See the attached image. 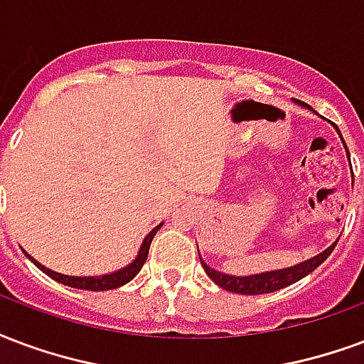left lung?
<instances>
[{
  "label": "left lung",
  "instance_id": "left-lung-1",
  "mask_svg": "<svg viewBox=\"0 0 364 364\" xmlns=\"http://www.w3.org/2000/svg\"><path fill=\"white\" fill-rule=\"evenodd\" d=\"M299 104L311 109V106H306L303 102H299ZM338 133H340V131H338ZM341 141H343V139H341ZM343 146H346L347 150L346 141H343ZM347 156H349V152H347ZM336 243H338V241H336ZM336 243L330 245V247L326 250H322L320 255L309 258L305 262H299V264L284 268V270L262 272V274H255V276H231V274H223V272L210 268L203 258H200V264H203L204 272L208 274V278L216 285H220L222 289H225V291L241 293V295H262V293H272L278 291V289H284L287 285L295 284V282H299L301 278L309 276L312 270H316V268L324 262L326 258L332 255V250L336 249ZM198 257H200V255H198Z\"/></svg>",
  "mask_w": 364,
  "mask_h": 364
}]
</instances>
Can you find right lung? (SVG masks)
Listing matches in <instances>:
<instances>
[{
  "label": "right lung",
  "instance_id": "right-lung-1",
  "mask_svg": "<svg viewBox=\"0 0 364 364\" xmlns=\"http://www.w3.org/2000/svg\"><path fill=\"white\" fill-rule=\"evenodd\" d=\"M161 228L160 225H156L154 230L150 231L146 237H144V241L141 245V250H139V255L134 258L131 264H127L125 268H121L117 272H112V274H104V276H65V274H59V272H53L50 268H46L44 264H40L38 260H34L31 255H26V257L31 258L32 262L36 264V268L44 272L46 276H50L52 279L59 282V284L69 285V287H75V289H88V291H107V289H115V287H121V285L129 284L131 279L141 272V268L146 262L148 257V250H150V243H152V239L158 233V230Z\"/></svg>",
  "mask_w": 364,
  "mask_h": 364
}]
</instances>
